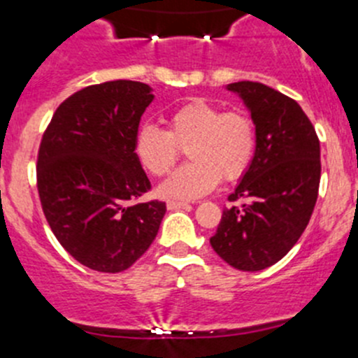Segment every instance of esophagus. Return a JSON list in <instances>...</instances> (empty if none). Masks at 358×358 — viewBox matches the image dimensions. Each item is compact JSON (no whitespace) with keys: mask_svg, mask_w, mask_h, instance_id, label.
Wrapping results in <instances>:
<instances>
[{"mask_svg":"<svg viewBox=\"0 0 358 358\" xmlns=\"http://www.w3.org/2000/svg\"><path fill=\"white\" fill-rule=\"evenodd\" d=\"M189 206V203H185V201H168V208L169 210H176V208H187Z\"/></svg>","mask_w":358,"mask_h":358,"instance_id":"1","label":"esophagus"}]
</instances>
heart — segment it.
<instances>
[{"instance_id":"b5f03b06","label":"heart","mask_w":358,"mask_h":358,"mask_svg":"<svg viewBox=\"0 0 358 358\" xmlns=\"http://www.w3.org/2000/svg\"><path fill=\"white\" fill-rule=\"evenodd\" d=\"M257 147V127L243 110H227L192 99L173 110L168 131L145 124L134 138V154L154 176H164L182 157L190 162L161 185L166 197L194 199L211 192L218 182H232L246 173Z\"/></svg>"}]
</instances>
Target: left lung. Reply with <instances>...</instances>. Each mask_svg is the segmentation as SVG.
I'll return each instance as SVG.
<instances>
[{
    "label": "left lung",
    "mask_w": 358,
    "mask_h": 358,
    "mask_svg": "<svg viewBox=\"0 0 358 358\" xmlns=\"http://www.w3.org/2000/svg\"><path fill=\"white\" fill-rule=\"evenodd\" d=\"M248 106L257 127L252 164L210 243L239 271L282 260L306 229L320 185V141L306 113L289 96L259 82L227 87Z\"/></svg>",
    "instance_id": "8db88e82"
}]
</instances>
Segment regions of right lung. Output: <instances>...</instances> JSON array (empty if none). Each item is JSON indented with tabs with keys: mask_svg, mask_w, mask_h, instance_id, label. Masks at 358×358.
Returning a JSON list of instances; mask_svg holds the SVG:
<instances>
[{
	"mask_svg": "<svg viewBox=\"0 0 358 358\" xmlns=\"http://www.w3.org/2000/svg\"><path fill=\"white\" fill-rule=\"evenodd\" d=\"M154 94L133 80L89 85L59 105L38 148L36 187L62 248L99 273L133 266L155 239L166 203L152 189L134 138Z\"/></svg>",
	"mask_w": 358,
	"mask_h": 358,
	"instance_id": "right-lung-1",
	"label": "right lung"
}]
</instances>
